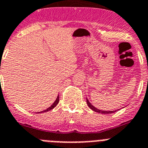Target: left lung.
<instances>
[{
    "label": "left lung",
    "instance_id": "obj_1",
    "mask_svg": "<svg viewBox=\"0 0 148 148\" xmlns=\"http://www.w3.org/2000/svg\"><path fill=\"white\" fill-rule=\"evenodd\" d=\"M86 102H87V104L88 106V107L90 108L91 110H93L94 111H95V112H97V113H99V114H112V113H114L116 112V111H117V110H110V111H106V110H99V109H97L94 106H93L89 102V101L88 100V99L86 98Z\"/></svg>",
    "mask_w": 148,
    "mask_h": 148
}]
</instances>
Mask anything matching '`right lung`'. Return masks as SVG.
<instances>
[{"instance_id":"right-lung-1","label":"right lung","mask_w":148,"mask_h":148,"mask_svg":"<svg viewBox=\"0 0 148 148\" xmlns=\"http://www.w3.org/2000/svg\"><path fill=\"white\" fill-rule=\"evenodd\" d=\"M59 101H60V99H59V95H58V97H57V99H56L55 102H54V103H53L52 105H51V107H49V108H47V109H46V110H42V111H40V112H39V114H40H40H41V113L47 112V111H49V110H51V109L54 108L55 107V106H57V105H58V102H59Z\"/></svg>"}]
</instances>
